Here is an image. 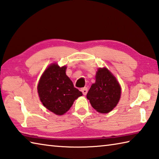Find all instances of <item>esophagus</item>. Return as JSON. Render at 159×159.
I'll return each instance as SVG.
<instances>
[{
	"instance_id": "34e87169",
	"label": "esophagus",
	"mask_w": 159,
	"mask_h": 159,
	"mask_svg": "<svg viewBox=\"0 0 159 159\" xmlns=\"http://www.w3.org/2000/svg\"><path fill=\"white\" fill-rule=\"evenodd\" d=\"M80 90H81V92H83V94L85 95L86 94H87V92H88V88H86V87L83 88H81V89H80Z\"/></svg>"
}]
</instances>
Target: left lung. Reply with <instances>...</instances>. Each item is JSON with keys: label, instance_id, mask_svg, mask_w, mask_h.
Segmentation results:
<instances>
[{"label": "left lung", "instance_id": "obj_1", "mask_svg": "<svg viewBox=\"0 0 159 159\" xmlns=\"http://www.w3.org/2000/svg\"><path fill=\"white\" fill-rule=\"evenodd\" d=\"M121 88L115 77L106 68L98 70L96 82L87 94V99L97 111L107 113L119 102Z\"/></svg>", "mask_w": 159, "mask_h": 159}]
</instances>
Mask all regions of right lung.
<instances>
[{"instance_id":"obj_1","label":"right lung","mask_w":159,"mask_h":159,"mask_svg":"<svg viewBox=\"0 0 159 159\" xmlns=\"http://www.w3.org/2000/svg\"><path fill=\"white\" fill-rule=\"evenodd\" d=\"M66 69L65 66L60 67L57 64L50 65L42 74L37 85L43 105L58 115L65 114L71 107L74 100L83 95L66 75Z\"/></svg>"}]
</instances>
